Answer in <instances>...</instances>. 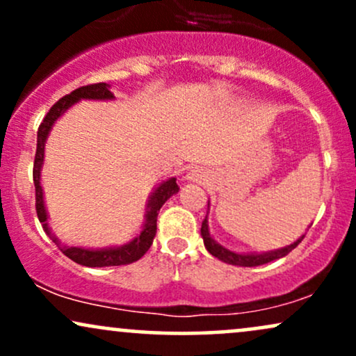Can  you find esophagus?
<instances>
[{
    "label": "esophagus",
    "instance_id": "34e87169",
    "mask_svg": "<svg viewBox=\"0 0 356 356\" xmlns=\"http://www.w3.org/2000/svg\"><path fill=\"white\" fill-rule=\"evenodd\" d=\"M187 181H194V182H202L206 181V172H204V169H199V167H195V169H192L189 174L186 175Z\"/></svg>",
    "mask_w": 356,
    "mask_h": 356
}]
</instances>
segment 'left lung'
Segmentation results:
<instances>
[{
	"instance_id": "left-lung-1",
	"label": "left lung",
	"mask_w": 356,
	"mask_h": 356,
	"mask_svg": "<svg viewBox=\"0 0 356 356\" xmlns=\"http://www.w3.org/2000/svg\"><path fill=\"white\" fill-rule=\"evenodd\" d=\"M201 234L204 239V246H206V249L211 252L212 256L218 257V259L224 261V263H227V264H234V266H244V268L261 266V264L271 263V261L280 259V257H284L286 254H289V252H291L293 249H295L305 238V234H303L300 239L295 241V243L289 244V246L276 249V251L263 252V254H238V252H232V251H229V249L222 248L220 244H218L214 239L211 238L209 227H207V216H206V219L202 220Z\"/></svg>"
}]
</instances>
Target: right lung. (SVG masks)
I'll list each match as a JSON object with an SVG mask.
<instances>
[{
  "label": "right lung",
  "mask_w": 356,
  "mask_h": 356,
  "mask_svg": "<svg viewBox=\"0 0 356 356\" xmlns=\"http://www.w3.org/2000/svg\"><path fill=\"white\" fill-rule=\"evenodd\" d=\"M81 99L88 100H112L113 93L108 90L107 83H92L85 85L73 90L72 93L65 95L63 99H60L55 105L50 108V112L47 113L43 118V122L38 127V140H36V154H35V164H33V182H35V197H36V216H38L40 222L43 224V229L47 231V234H50V227L47 222V209H44L43 204V191L42 184H40V170L43 165V154H44V142H47L48 132L56 122V118L63 115V112H67V108H70L75 102ZM179 191L177 182L175 179H169V181L162 182L157 189L154 191V194L150 195L149 204H147V214H145V224L144 229L136 239L130 241L129 244H124L120 248H107V249H83V248H75V246H67V244L56 243V239H53L56 243V246L60 248V251L65 256L70 257L72 261L81 264V266L88 268H105V266H122V264H130L136 263L137 259H140L142 256L149 251V248L152 246V241L155 238V232H157V216L161 207L164 206V202L170 195H174Z\"/></svg>",
  "instance_id": "1"
}]
</instances>
